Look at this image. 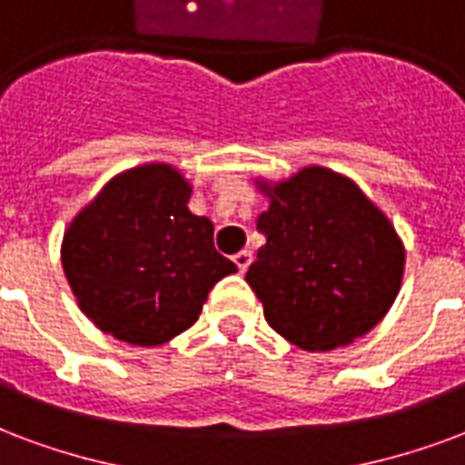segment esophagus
Instances as JSON below:
<instances>
[{
  "label": "esophagus",
  "mask_w": 465,
  "mask_h": 465,
  "mask_svg": "<svg viewBox=\"0 0 465 465\" xmlns=\"http://www.w3.org/2000/svg\"><path fill=\"white\" fill-rule=\"evenodd\" d=\"M232 260H235L237 270L247 272V267L252 264V250H240V252H237Z\"/></svg>",
  "instance_id": "obj_1"
}]
</instances>
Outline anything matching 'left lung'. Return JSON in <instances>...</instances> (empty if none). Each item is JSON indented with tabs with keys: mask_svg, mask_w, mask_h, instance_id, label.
Returning <instances> with one entry per match:
<instances>
[{
	"mask_svg": "<svg viewBox=\"0 0 465 465\" xmlns=\"http://www.w3.org/2000/svg\"><path fill=\"white\" fill-rule=\"evenodd\" d=\"M257 218L267 237L247 284L279 336L331 351L375 328L392 306L404 247L390 220L336 171L312 166L270 191Z\"/></svg>",
	"mask_w": 465,
	"mask_h": 465,
	"instance_id": "8db88e82",
	"label": "left lung"
}]
</instances>
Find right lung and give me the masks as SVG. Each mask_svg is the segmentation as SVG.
I'll return each instance as SVG.
<instances>
[{
  "label": "right lung",
  "mask_w": 465,
  "mask_h": 465,
  "mask_svg": "<svg viewBox=\"0 0 465 465\" xmlns=\"http://www.w3.org/2000/svg\"><path fill=\"white\" fill-rule=\"evenodd\" d=\"M188 198L179 171L139 166L110 181L63 237V272L78 306L117 341L159 345L179 336L213 286L237 272Z\"/></svg>",
  "instance_id": "right-lung-1"
}]
</instances>
